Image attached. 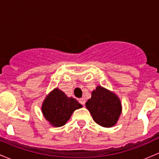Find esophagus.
Instances as JSON below:
<instances>
[{"instance_id": "esophagus-1", "label": "esophagus", "mask_w": 159, "mask_h": 159, "mask_svg": "<svg viewBox=\"0 0 159 159\" xmlns=\"http://www.w3.org/2000/svg\"><path fill=\"white\" fill-rule=\"evenodd\" d=\"M79 102L81 104V105H84V104H85V99H84V98H81L79 99Z\"/></svg>"}]
</instances>
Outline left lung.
<instances>
[{
	"label": "left lung",
	"instance_id": "8db88e82",
	"mask_svg": "<svg viewBox=\"0 0 159 159\" xmlns=\"http://www.w3.org/2000/svg\"><path fill=\"white\" fill-rule=\"evenodd\" d=\"M85 106L94 121L105 128L115 125L122 111L119 98L113 91L101 85L93 90L91 98L86 102Z\"/></svg>",
	"mask_w": 159,
	"mask_h": 159
}]
</instances>
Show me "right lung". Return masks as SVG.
<instances>
[{
	"label": "right lung",
	"mask_w": 159,
	"mask_h": 159,
	"mask_svg": "<svg viewBox=\"0 0 159 159\" xmlns=\"http://www.w3.org/2000/svg\"><path fill=\"white\" fill-rule=\"evenodd\" d=\"M82 108V105L75 98L68 97L57 88L46 96L41 106L44 118L53 127H61L70 119L72 113Z\"/></svg>",
	"instance_id": "1"
}]
</instances>
